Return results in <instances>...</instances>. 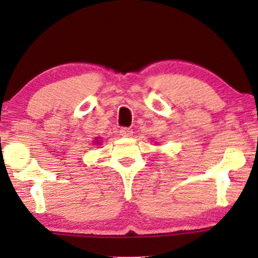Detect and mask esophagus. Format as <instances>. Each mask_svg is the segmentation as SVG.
Segmentation results:
<instances>
[{
  "instance_id": "1",
  "label": "esophagus",
  "mask_w": 258,
  "mask_h": 258,
  "mask_svg": "<svg viewBox=\"0 0 258 258\" xmlns=\"http://www.w3.org/2000/svg\"><path fill=\"white\" fill-rule=\"evenodd\" d=\"M119 134H121L123 137H130L133 135V130L130 128H121Z\"/></svg>"
}]
</instances>
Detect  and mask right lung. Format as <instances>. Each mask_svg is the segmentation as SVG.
<instances>
[{
    "label": "right lung",
    "mask_w": 258,
    "mask_h": 258,
    "mask_svg": "<svg viewBox=\"0 0 258 258\" xmlns=\"http://www.w3.org/2000/svg\"><path fill=\"white\" fill-rule=\"evenodd\" d=\"M96 141H98V140H97V139H96ZM98 143H100V142H97V144H98Z\"/></svg>",
    "instance_id": "1"
}]
</instances>
